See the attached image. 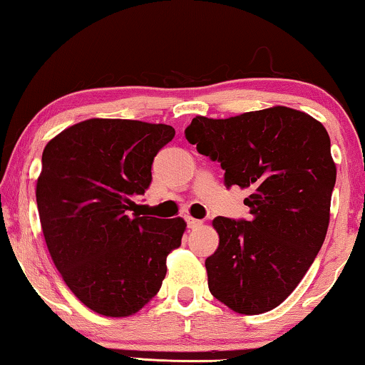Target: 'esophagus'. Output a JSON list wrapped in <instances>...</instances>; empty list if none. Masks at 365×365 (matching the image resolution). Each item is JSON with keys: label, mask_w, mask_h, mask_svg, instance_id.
<instances>
[{"label": "esophagus", "mask_w": 365, "mask_h": 365, "mask_svg": "<svg viewBox=\"0 0 365 365\" xmlns=\"http://www.w3.org/2000/svg\"><path fill=\"white\" fill-rule=\"evenodd\" d=\"M185 220H187V225H188V228H198V227H202V225H203V222H202V220H197V218H192V217H187V218H185Z\"/></svg>", "instance_id": "1"}]
</instances>
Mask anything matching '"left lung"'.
<instances>
[{"instance_id": "obj_1", "label": "left lung", "mask_w": 365, "mask_h": 365, "mask_svg": "<svg viewBox=\"0 0 365 365\" xmlns=\"http://www.w3.org/2000/svg\"><path fill=\"white\" fill-rule=\"evenodd\" d=\"M185 137L220 162L227 188H248V220L217 217L205 261L210 292L240 314L274 309L304 278L329 227L336 163L324 125L289 107L230 119L197 115Z\"/></svg>"}]
</instances>
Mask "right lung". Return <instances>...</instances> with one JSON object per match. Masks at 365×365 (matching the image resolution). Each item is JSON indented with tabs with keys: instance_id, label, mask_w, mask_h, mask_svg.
Instances as JSON below:
<instances>
[{
	"instance_id": "obj_1",
	"label": "right lung",
	"mask_w": 365,
	"mask_h": 365,
	"mask_svg": "<svg viewBox=\"0 0 365 365\" xmlns=\"http://www.w3.org/2000/svg\"><path fill=\"white\" fill-rule=\"evenodd\" d=\"M175 137L165 124L89 119L48 142L36 183L56 268L97 314L125 317L160 289L187 223L130 213L152 182L153 157Z\"/></svg>"
}]
</instances>
